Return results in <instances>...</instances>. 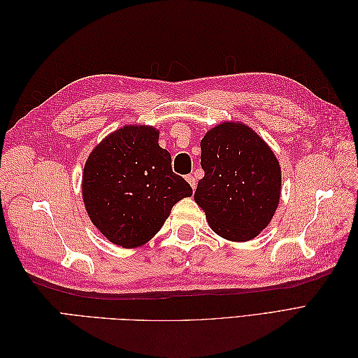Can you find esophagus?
Wrapping results in <instances>:
<instances>
[{
  "label": "esophagus",
  "mask_w": 358,
  "mask_h": 358,
  "mask_svg": "<svg viewBox=\"0 0 358 358\" xmlns=\"http://www.w3.org/2000/svg\"><path fill=\"white\" fill-rule=\"evenodd\" d=\"M187 180H188V183H189V185H191V188H192V189H196V185H197V179L194 178L192 175H188V176H187Z\"/></svg>",
  "instance_id": "34e87169"
}]
</instances>
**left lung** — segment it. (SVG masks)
<instances>
[{"instance_id": "8db88e82", "label": "left lung", "mask_w": 358, "mask_h": 358, "mask_svg": "<svg viewBox=\"0 0 358 358\" xmlns=\"http://www.w3.org/2000/svg\"><path fill=\"white\" fill-rule=\"evenodd\" d=\"M194 200L212 230L246 242L264 230L280 197V167L264 140L241 122H224L206 133Z\"/></svg>"}]
</instances>
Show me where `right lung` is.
I'll return each mask as SVG.
<instances>
[{
  "instance_id": "obj_1",
  "label": "right lung",
  "mask_w": 358,
  "mask_h": 358,
  "mask_svg": "<svg viewBox=\"0 0 358 358\" xmlns=\"http://www.w3.org/2000/svg\"><path fill=\"white\" fill-rule=\"evenodd\" d=\"M154 127L128 125L107 136L85 164L82 194L92 224L112 243L136 248L159 231L189 183L171 170Z\"/></svg>"
}]
</instances>
